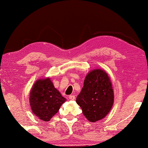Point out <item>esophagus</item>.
I'll return each instance as SVG.
<instances>
[{
	"instance_id": "esophagus-1",
	"label": "esophagus",
	"mask_w": 148,
	"mask_h": 148,
	"mask_svg": "<svg viewBox=\"0 0 148 148\" xmlns=\"http://www.w3.org/2000/svg\"><path fill=\"white\" fill-rule=\"evenodd\" d=\"M69 98H70V100H75V96H74V95H71V96H69Z\"/></svg>"
}]
</instances>
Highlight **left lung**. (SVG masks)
Segmentation results:
<instances>
[{
    "instance_id": "1",
    "label": "left lung",
    "mask_w": 148,
    "mask_h": 148,
    "mask_svg": "<svg viewBox=\"0 0 148 148\" xmlns=\"http://www.w3.org/2000/svg\"><path fill=\"white\" fill-rule=\"evenodd\" d=\"M76 102L91 122L104 118L111 111L114 102L113 87L107 73L100 69L88 73Z\"/></svg>"
}]
</instances>
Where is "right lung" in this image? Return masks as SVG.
Here are the masks:
<instances>
[{"label": "right lung", "instance_id": "add662e5", "mask_svg": "<svg viewBox=\"0 0 148 148\" xmlns=\"http://www.w3.org/2000/svg\"><path fill=\"white\" fill-rule=\"evenodd\" d=\"M29 100L33 113L42 120L48 121L66 99L55 87L50 78H46L35 82L30 92Z\"/></svg>", "mask_w": 148, "mask_h": 148}]
</instances>
